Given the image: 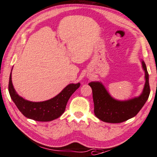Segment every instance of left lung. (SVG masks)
I'll use <instances>...</instances> for the list:
<instances>
[{
    "instance_id": "1",
    "label": "left lung",
    "mask_w": 157,
    "mask_h": 157,
    "mask_svg": "<svg viewBox=\"0 0 157 157\" xmlns=\"http://www.w3.org/2000/svg\"><path fill=\"white\" fill-rule=\"evenodd\" d=\"M141 62L145 73V83L139 97L120 101L110 95L101 82L95 81L89 83L92 90L94 114L98 118L106 123H119L133 118L138 113L150 94L148 72L144 62L143 60Z\"/></svg>"
}]
</instances>
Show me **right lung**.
Instances as JSON below:
<instances>
[{"label":"right lung","instance_id":"1","mask_svg":"<svg viewBox=\"0 0 157 157\" xmlns=\"http://www.w3.org/2000/svg\"><path fill=\"white\" fill-rule=\"evenodd\" d=\"M12 70L8 85L11 99L23 115L36 121L47 122L59 118L64 113L70 97L80 86L79 82L70 84L52 99L40 102L30 101L19 96L14 89L12 82Z\"/></svg>","mask_w":157,"mask_h":157}]
</instances>
